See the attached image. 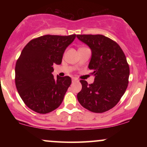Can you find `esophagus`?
Returning a JSON list of instances; mask_svg holds the SVG:
<instances>
[{
  "label": "esophagus",
  "instance_id": "esophagus-1",
  "mask_svg": "<svg viewBox=\"0 0 147 147\" xmlns=\"http://www.w3.org/2000/svg\"><path fill=\"white\" fill-rule=\"evenodd\" d=\"M72 82H76V81H78V79L75 78V77H72Z\"/></svg>",
  "mask_w": 147,
  "mask_h": 147
}]
</instances>
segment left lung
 <instances>
[{"mask_svg":"<svg viewBox=\"0 0 147 147\" xmlns=\"http://www.w3.org/2000/svg\"><path fill=\"white\" fill-rule=\"evenodd\" d=\"M77 37L91 49L88 68L95 77L90 84L80 81L82 88L77 99L91 112H106L119 102L127 88L130 70L126 56L115 41L104 35L77 34Z\"/></svg>","mask_w":147,"mask_h":147,"instance_id":"1","label":"left lung"}]
</instances>
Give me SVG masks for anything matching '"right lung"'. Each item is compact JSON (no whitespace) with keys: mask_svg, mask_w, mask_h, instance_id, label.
Instances as JSON below:
<instances>
[{"mask_svg":"<svg viewBox=\"0 0 147 147\" xmlns=\"http://www.w3.org/2000/svg\"><path fill=\"white\" fill-rule=\"evenodd\" d=\"M75 37L44 35L31 40L23 49L15 67V84L31 110L48 113L63 102L72 80L68 76L54 78L53 64L61 63L64 51Z\"/></svg>","mask_w":147,"mask_h":147,"instance_id":"1","label":"right lung"}]
</instances>
